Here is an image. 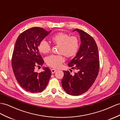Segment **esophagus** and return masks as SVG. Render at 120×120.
<instances>
[{"label": "esophagus", "instance_id": "esophagus-1", "mask_svg": "<svg viewBox=\"0 0 120 120\" xmlns=\"http://www.w3.org/2000/svg\"><path fill=\"white\" fill-rule=\"evenodd\" d=\"M56 71H57L56 69H51V71H52V73H54Z\"/></svg>", "mask_w": 120, "mask_h": 120}]
</instances>
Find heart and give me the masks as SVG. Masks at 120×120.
<instances>
[{
    "instance_id": "1",
    "label": "heart",
    "mask_w": 120,
    "mask_h": 120,
    "mask_svg": "<svg viewBox=\"0 0 120 120\" xmlns=\"http://www.w3.org/2000/svg\"><path fill=\"white\" fill-rule=\"evenodd\" d=\"M51 41L54 45H59L58 53L63 54L66 57L71 58L78 53L79 42L78 38L75 36H71L68 34L59 32L55 34L51 38ZM51 47L49 43L45 40L40 42L38 50L42 54H47L50 51ZM65 61L62 55H51L45 59L47 65L53 68H58Z\"/></svg>"
}]
</instances>
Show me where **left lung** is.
I'll list each match as a JSON object with an SVG mask.
<instances>
[{
    "label": "left lung",
    "instance_id": "obj_1",
    "mask_svg": "<svg viewBox=\"0 0 120 120\" xmlns=\"http://www.w3.org/2000/svg\"><path fill=\"white\" fill-rule=\"evenodd\" d=\"M81 45L78 53L70 61L68 66L76 72L71 75L69 71L64 70L62 85L66 93L78 96L85 93L93 84L99 70V58L98 47L95 40L87 33L79 29Z\"/></svg>",
    "mask_w": 120,
    "mask_h": 120
}]
</instances>
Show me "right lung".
Masks as SVG:
<instances>
[{"label": "right lung", "mask_w": 120, "mask_h": 120, "mask_svg": "<svg viewBox=\"0 0 120 120\" xmlns=\"http://www.w3.org/2000/svg\"><path fill=\"white\" fill-rule=\"evenodd\" d=\"M51 31L33 27L21 33L15 43L12 68L18 83L27 91L33 93L42 92L51 78L52 72L49 67H44V71L40 73L35 72L34 69L44 63L39 53L38 45Z\"/></svg>", "instance_id": "right-lung-1"}]
</instances>
